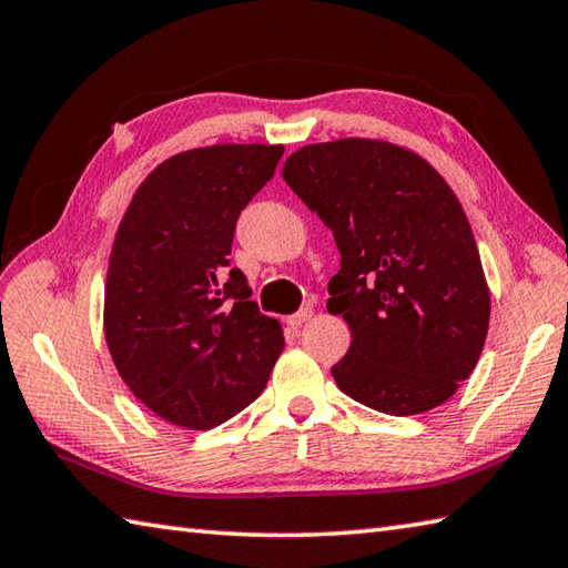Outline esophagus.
<instances>
[{
    "label": "esophagus",
    "instance_id": "1",
    "mask_svg": "<svg viewBox=\"0 0 568 568\" xmlns=\"http://www.w3.org/2000/svg\"><path fill=\"white\" fill-rule=\"evenodd\" d=\"M310 317H313V307H303V310H297L295 315L287 317V325H291L293 329H297V327H303Z\"/></svg>",
    "mask_w": 568,
    "mask_h": 568
}]
</instances>
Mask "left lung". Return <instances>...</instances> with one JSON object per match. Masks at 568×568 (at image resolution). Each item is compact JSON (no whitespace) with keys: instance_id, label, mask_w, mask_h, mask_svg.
<instances>
[{"instance_id":"obj_1","label":"left lung","mask_w":568,"mask_h":568,"mask_svg":"<svg viewBox=\"0 0 568 568\" xmlns=\"http://www.w3.org/2000/svg\"><path fill=\"white\" fill-rule=\"evenodd\" d=\"M283 180L342 253L327 310L347 320L352 344L332 366L337 386L388 416L446 404L490 327V287L448 182L420 154L372 138L305 144Z\"/></svg>"}]
</instances>
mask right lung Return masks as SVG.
I'll return each mask as SVG.
<instances>
[{
  "label": "right lung",
  "instance_id": "1",
  "mask_svg": "<svg viewBox=\"0 0 568 568\" xmlns=\"http://www.w3.org/2000/svg\"><path fill=\"white\" fill-rule=\"evenodd\" d=\"M283 144H209L154 166L110 251L103 332L135 398L166 424L209 430L253 404L285 347L246 275L231 268L236 219Z\"/></svg>",
  "mask_w": 568,
  "mask_h": 568
}]
</instances>
